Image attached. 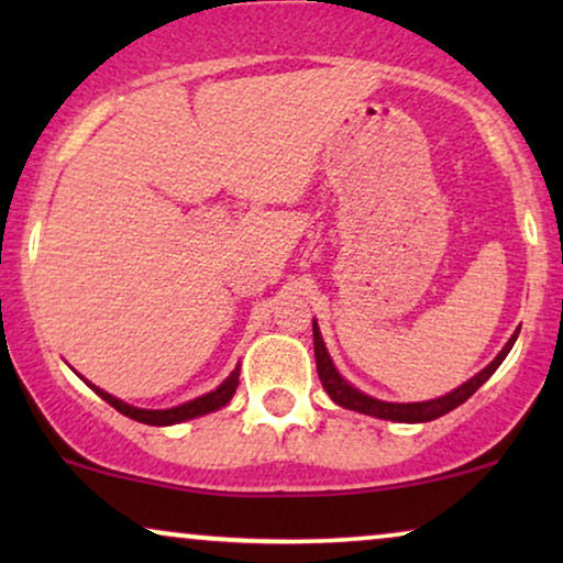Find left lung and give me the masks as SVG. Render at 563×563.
<instances>
[{
	"label": "left lung",
	"instance_id": "left-lung-1",
	"mask_svg": "<svg viewBox=\"0 0 563 563\" xmlns=\"http://www.w3.org/2000/svg\"><path fill=\"white\" fill-rule=\"evenodd\" d=\"M520 333V330H518ZM518 333H515L510 341H507V345L503 351L497 353V358L492 361V364L484 368V372H479L474 376V379H468L466 384H461L459 389H453L451 395L445 397H438V399H430V402H412V405H395V402H382V399H374L364 395V391L353 389L349 382L343 379L341 374L335 372L333 361H330L328 351H325V343H322L320 338V330L318 325L312 322V335H314V364H318V376L322 382V389L328 391L330 399L333 402H338L341 407H345V410H356V412H364V415H374V418H382V420H397V422H428V420H435L441 418V415L456 410L459 405H464L468 397L474 395L476 389L482 387L484 382L489 379L492 374L497 372V366L503 364L507 353H510L515 338H518Z\"/></svg>",
	"mask_w": 563,
	"mask_h": 563
}]
</instances>
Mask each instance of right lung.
<instances>
[{
	"label": "right lung",
	"instance_id": "obj_1",
	"mask_svg": "<svg viewBox=\"0 0 563 563\" xmlns=\"http://www.w3.org/2000/svg\"><path fill=\"white\" fill-rule=\"evenodd\" d=\"M238 376H241V368H235V372L230 374L228 379L222 382L218 389L210 391V395L191 399V402H187V405L172 407V410H137V407L125 405V402H122V399L107 395V391H102L99 387H91V384H89V387L95 389L97 395L104 399V402H110L114 410L122 412V415H128V418H133L137 422H145V426H174V422L199 418V415L214 412V410H220V407H225L230 399H233V395H235Z\"/></svg>",
	"mask_w": 563,
	"mask_h": 563
}]
</instances>
